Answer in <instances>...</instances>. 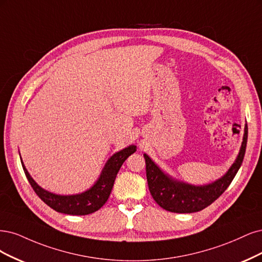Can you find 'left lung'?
<instances>
[{
  "label": "left lung",
  "instance_id": "1",
  "mask_svg": "<svg viewBox=\"0 0 262 262\" xmlns=\"http://www.w3.org/2000/svg\"><path fill=\"white\" fill-rule=\"evenodd\" d=\"M248 137L247 124L245 125L239 152L227 172L216 181L205 185H192L176 180L160 168L147 154L146 173L149 190L157 204L170 212L191 213L210 206L230 186L243 163Z\"/></svg>",
  "mask_w": 262,
  "mask_h": 262
}]
</instances>
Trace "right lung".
Returning a JSON list of instances; mask_svg holds the SVG:
<instances>
[{"label":"right lung","instance_id":"right-lung-1","mask_svg":"<svg viewBox=\"0 0 262 262\" xmlns=\"http://www.w3.org/2000/svg\"><path fill=\"white\" fill-rule=\"evenodd\" d=\"M136 150V146L130 145L117 151L113 156L110 157L95 184L89 189L76 193V195H57V193L42 188L32 179L31 175L27 171V168L21 160V157L20 161L24 172L26 174L31 187L39 196V198L46 202L50 208H52L53 210L57 211V212L65 214L86 215L96 212V211H98L105 204L106 200L108 199L110 193L112 191L115 177L117 173H119L122 164Z\"/></svg>","mask_w":262,"mask_h":262}]
</instances>
